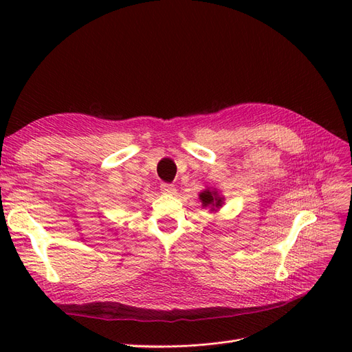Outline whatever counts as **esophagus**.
<instances>
[{
	"mask_svg": "<svg viewBox=\"0 0 352 352\" xmlns=\"http://www.w3.org/2000/svg\"><path fill=\"white\" fill-rule=\"evenodd\" d=\"M160 190H162V194L164 195H173L176 192V188L170 184H162L160 185Z\"/></svg>",
	"mask_w": 352,
	"mask_h": 352,
	"instance_id": "esophagus-1",
	"label": "esophagus"
}]
</instances>
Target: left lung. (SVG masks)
Masks as SVG:
<instances>
[{
  "instance_id": "obj_1",
  "label": "left lung",
  "mask_w": 352,
  "mask_h": 352,
  "mask_svg": "<svg viewBox=\"0 0 352 352\" xmlns=\"http://www.w3.org/2000/svg\"><path fill=\"white\" fill-rule=\"evenodd\" d=\"M199 201L202 202V207H210L211 211H217L221 206L225 198H221L216 189H206L199 194Z\"/></svg>"
}]
</instances>
